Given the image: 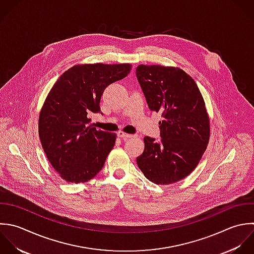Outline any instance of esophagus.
<instances>
[{"mask_svg": "<svg viewBox=\"0 0 254 254\" xmlns=\"http://www.w3.org/2000/svg\"><path fill=\"white\" fill-rule=\"evenodd\" d=\"M117 134H118V136H119L120 138H122V139H124V140H127V138H130V137H133V136H134V135H132V134L125 133V132H123V131H119Z\"/></svg>", "mask_w": 254, "mask_h": 254, "instance_id": "34e87169", "label": "esophagus"}]
</instances>
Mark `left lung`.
Listing matches in <instances>:
<instances>
[{
	"instance_id": "obj_1",
	"label": "left lung",
	"mask_w": 254,
	"mask_h": 254,
	"mask_svg": "<svg viewBox=\"0 0 254 254\" xmlns=\"http://www.w3.org/2000/svg\"><path fill=\"white\" fill-rule=\"evenodd\" d=\"M137 81L149 110L160 112V137L145 136L136 163L155 184L187 177L200 162L210 138L209 116L195 81L183 70L161 65H138Z\"/></svg>"
}]
</instances>
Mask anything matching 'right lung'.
Listing matches in <instances>:
<instances>
[{"label":"right lung","mask_w":254,"mask_h":254,"mask_svg":"<svg viewBox=\"0 0 254 254\" xmlns=\"http://www.w3.org/2000/svg\"><path fill=\"white\" fill-rule=\"evenodd\" d=\"M129 64H84L65 71L41 109L38 133L52 167L70 183H84L103 168L117 134L88 126L104 90L127 76Z\"/></svg>","instance_id":"right-lung-1"}]
</instances>
